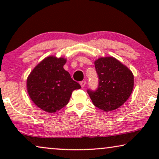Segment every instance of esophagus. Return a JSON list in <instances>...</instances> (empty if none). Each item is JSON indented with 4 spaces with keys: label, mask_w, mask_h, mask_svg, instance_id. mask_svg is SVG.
<instances>
[{
    "label": "esophagus",
    "mask_w": 159,
    "mask_h": 159,
    "mask_svg": "<svg viewBox=\"0 0 159 159\" xmlns=\"http://www.w3.org/2000/svg\"><path fill=\"white\" fill-rule=\"evenodd\" d=\"M80 85H81V87L82 88H84V86H85V84H86V82L85 81H82V82H80Z\"/></svg>",
    "instance_id": "esophagus-1"
}]
</instances>
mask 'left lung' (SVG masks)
Segmentation results:
<instances>
[{
  "instance_id": "8db88e82",
  "label": "left lung",
  "mask_w": 159,
  "mask_h": 159,
  "mask_svg": "<svg viewBox=\"0 0 159 159\" xmlns=\"http://www.w3.org/2000/svg\"><path fill=\"white\" fill-rule=\"evenodd\" d=\"M98 75V88L88 90L94 106L105 111H111L122 106L132 94L134 75L125 65L111 56L95 61Z\"/></svg>"
}]
</instances>
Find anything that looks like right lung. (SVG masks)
<instances>
[{"mask_svg":"<svg viewBox=\"0 0 159 159\" xmlns=\"http://www.w3.org/2000/svg\"><path fill=\"white\" fill-rule=\"evenodd\" d=\"M66 59L54 56L45 58L28 76L27 89L32 102L48 113H55L67 105L71 93L81 88L64 69Z\"/></svg>","mask_w":159,"mask_h":159,"instance_id":"obj_1","label":"right lung"}]
</instances>
